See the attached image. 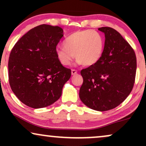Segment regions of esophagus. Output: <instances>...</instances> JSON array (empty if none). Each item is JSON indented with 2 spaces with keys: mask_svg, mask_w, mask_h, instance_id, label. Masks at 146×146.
<instances>
[{
  "mask_svg": "<svg viewBox=\"0 0 146 146\" xmlns=\"http://www.w3.org/2000/svg\"><path fill=\"white\" fill-rule=\"evenodd\" d=\"M77 73H78V71H77L75 69H72V70H71V74H72V75H75V74H77Z\"/></svg>",
  "mask_w": 146,
  "mask_h": 146,
  "instance_id": "esophagus-1",
  "label": "esophagus"
}]
</instances>
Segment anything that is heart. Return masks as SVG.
I'll list each match as a JSON object with an SVG mask.
<instances>
[{
	"label": "heart",
	"instance_id": "obj_1",
	"mask_svg": "<svg viewBox=\"0 0 146 146\" xmlns=\"http://www.w3.org/2000/svg\"><path fill=\"white\" fill-rule=\"evenodd\" d=\"M56 48L57 58L63 66H68L74 57L79 64L90 66L96 64L103 54L104 40L98 31L92 29L75 31Z\"/></svg>",
	"mask_w": 146,
	"mask_h": 146
}]
</instances>
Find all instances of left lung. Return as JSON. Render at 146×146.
I'll use <instances>...</instances> for the list:
<instances>
[{
	"label": "left lung",
	"instance_id": "left-lung-1",
	"mask_svg": "<svg viewBox=\"0 0 146 146\" xmlns=\"http://www.w3.org/2000/svg\"><path fill=\"white\" fill-rule=\"evenodd\" d=\"M104 33V49L95 64L80 72L83 84L80 100L91 109L106 111L116 108L131 93L135 81L137 58L135 51L118 31L99 28Z\"/></svg>",
	"mask_w": 146,
	"mask_h": 146
}]
</instances>
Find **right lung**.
I'll use <instances>...</instances> for the list:
<instances>
[{
	"label": "right lung",
	"instance_id": "obj_1",
	"mask_svg": "<svg viewBox=\"0 0 146 146\" xmlns=\"http://www.w3.org/2000/svg\"><path fill=\"white\" fill-rule=\"evenodd\" d=\"M63 36L58 26L41 25L29 30L11 49L8 62L9 82L18 100L40 108L60 98L71 70L61 64L56 48Z\"/></svg>",
	"mask_w": 146,
	"mask_h": 146
}]
</instances>
